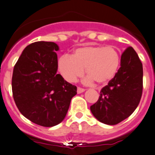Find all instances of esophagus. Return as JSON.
<instances>
[{"instance_id":"esophagus-1","label":"esophagus","mask_w":155,"mask_h":155,"mask_svg":"<svg viewBox=\"0 0 155 155\" xmlns=\"http://www.w3.org/2000/svg\"><path fill=\"white\" fill-rule=\"evenodd\" d=\"M84 91H85V89H84V88H81V87L77 88V93L78 94H81Z\"/></svg>"}]
</instances>
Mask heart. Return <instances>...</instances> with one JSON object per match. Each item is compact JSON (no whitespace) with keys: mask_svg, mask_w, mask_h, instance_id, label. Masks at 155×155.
I'll return each instance as SVG.
<instances>
[{"mask_svg":"<svg viewBox=\"0 0 155 155\" xmlns=\"http://www.w3.org/2000/svg\"><path fill=\"white\" fill-rule=\"evenodd\" d=\"M120 64V54L114 46L86 45L75 49L72 55H63L58 59V68L62 77L74 83L84 75L86 83L106 84L116 76Z\"/></svg>","mask_w":155,"mask_h":155,"instance_id":"b5f03b06","label":"heart"}]
</instances>
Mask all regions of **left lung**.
I'll return each instance as SVG.
<instances>
[{
	"label": "left lung",
	"mask_w": 155,
	"mask_h": 155,
	"mask_svg": "<svg viewBox=\"0 0 155 155\" xmlns=\"http://www.w3.org/2000/svg\"><path fill=\"white\" fill-rule=\"evenodd\" d=\"M143 64L132 47L122 53L120 67L115 77L100 92L91 106L94 117L109 125L117 124L135 111L143 91Z\"/></svg>",
	"instance_id": "obj_1"
}]
</instances>
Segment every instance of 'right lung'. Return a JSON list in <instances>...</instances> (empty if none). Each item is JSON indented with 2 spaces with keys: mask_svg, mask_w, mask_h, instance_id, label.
<instances>
[{
  "mask_svg": "<svg viewBox=\"0 0 155 155\" xmlns=\"http://www.w3.org/2000/svg\"><path fill=\"white\" fill-rule=\"evenodd\" d=\"M58 44L36 41L27 45L15 64L12 87L14 101L26 118L53 127L64 119L77 92L58 71Z\"/></svg>",
  "mask_w": 155,
  "mask_h": 155,
  "instance_id": "right-lung-1",
  "label": "right lung"
}]
</instances>
